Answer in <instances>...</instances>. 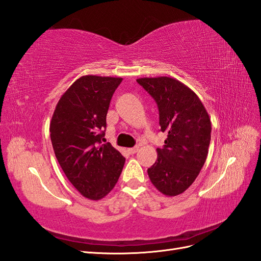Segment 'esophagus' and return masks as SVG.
Instances as JSON below:
<instances>
[{
    "label": "esophagus",
    "mask_w": 261,
    "mask_h": 261,
    "mask_svg": "<svg viewBox=\"0 0 261 261\" xmlns=\"http://www.w3.org/2000/svg\"><path fill=\"white\" fill-rule=\"evenodd\" d=\"M139 150V147L138 146H135L134 148H129L128 149V152L130 153V154H134V153H136L137 151Z\"/></svg>",
    "instance_id": "34e87169"
}]
</instances>
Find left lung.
Here are the masks:
<instances>
[{"label": "left lung", "instance_id": "obj_1", "mask_svg": "<svg viewBox=\"0 0 261 261\" xmlns=\"http://www.w3.org/2000/svg\"><path fill=\"white\" fill-rule=\"evenodd\" d=\"M137 83L156 102L161 132L168 133L163 148L148 175L165 196L184 193L206 162L211 139V122L198 96L174 78L145 77Z\"/></svg>", "mask_w": 261, "mask_h": 261}]
</instances>
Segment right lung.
<instances>
[{"label":"right lung","instance_id":"obj_1","mask_svg":"<svg viewBox=\"0 0 261 261\" xmlns=\"http://www.w3.org/2000/svg\"><path fill=\"white\" fill-rule=\"evenodd\" d=\"M121 77L86 75L73 83L55 107L51 141L63 172L84 197L99 200L114 188L125 158L101 144L107 113Z\"/></svg>","mask_w":261,"mask_h":261}]
</instances>
